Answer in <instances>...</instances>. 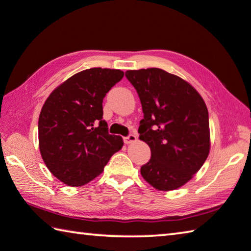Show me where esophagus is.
Returning <instances> with one entry per match:
<instances>
[{
  "instance_id": "esophagus-1",
  "label": "esophagus",
  "mask_w": 251,
  "mask_h": 251,
  "mask_svg": "<svg viewBox=\"0 0 251 251\" xmlns=\"http://www.w3.org/2000/svg\"><path fill=\"white\" fill-rule=\"evenodd\" d=\"M136 139H137V137H136V135L129 134L128 136H126V137H124V143L125 144H131V143H134V141H136Z\"/></svg>"
}]
</instances>
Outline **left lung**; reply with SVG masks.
<instances>
[{"label": "left lung", "instance_id": "obj_1", "mask_svg": "<svg viewBox=\"0 0 251 251\" xmlns=\"http://www.w3.org/2000/svg\"><path fill=\"white\" fill-rule=\"evenodd\" d=\"M125 75L143 107L139 138L151 151L140 168L141 176L158 190L180 188L208 156L207 107L192 85L162 69L128 70Z\"/></svg>", "mask_w": 251, "mask_h": 251}]
</instances>
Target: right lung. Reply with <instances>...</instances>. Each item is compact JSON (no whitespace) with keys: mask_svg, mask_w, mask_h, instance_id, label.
<instances>
[{"mask_svg":"<svg viewBox=\"0 0 251 251\" xmlns=\"http://www.w3.org/2000/svg\"><path fill=\"white\" fill-rule=\"evenodd\" d=\"M124 72L92 68L72 75L49 95L38 121L39 149L52 175L81 186L102 173L122 148L121 136L108 134L103 99Z\"/></svg>","mask_w":251,"mask_h":251,"instance_id":"add662e5","label":"right lung"}]
</instances>
